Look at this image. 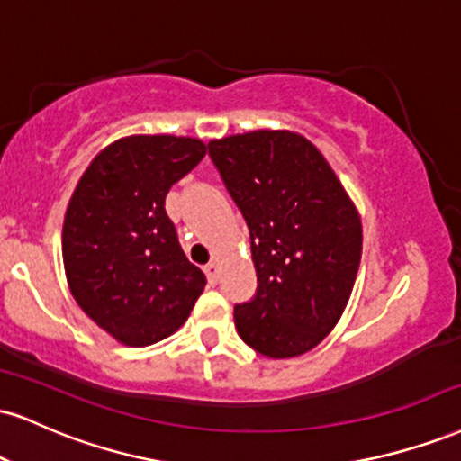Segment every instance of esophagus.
<instances>
[{
	"instance_id": "34e87169",
	"label": "esophagus",
	"mask_w": 461,
	"mask_h": 461,
	"mask_svg": "<svg viewBox=\"0 0 461 461\" xmlns=\"http://www.w3.org/2000/svg\"><path fill=\"white\" fill-rule=\"evenodd\" d=\"M203 273H206V276H208V284L216 285V281H219V264H216V262L206 264Z\"/></svg>"
}]
</instances>
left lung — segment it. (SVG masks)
Wrapping results in <instances>:
<instances>
[{"instance_id":"1","label":"left lung","mask_w":461,"mask_h":461,"mask_svg":"<svg viewBox=\"0 0 461 461\" xmlns=\"http://www.w3.org/2000/svg\"><path fill=\"white\" fill-rule=\"evenodd\" d=\"M208 154L251 234L258 290L234 307L238 335L270 358L301 357L339 321L363 230L335 171L304 137L253 131Z\"/></svg>"}]
</instances>
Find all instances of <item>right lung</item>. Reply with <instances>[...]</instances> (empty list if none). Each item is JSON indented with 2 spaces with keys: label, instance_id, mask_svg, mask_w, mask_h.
Segmentation results:
<instances>
[{
  "label": "right lung",
  "instance_id": "1",
  "mask_svg": "<svg viewBox=\"0 0 461 461\" xmlns=\"http://www.w3.org/2000/svg\"><path fill=\"white\" fill-rule=\"evenodd\" d=\"M206 149L191 137H124L92 160L72 193L62 230L68 287L87 318L124 346L169 337L206 285L165 212L169 188Z\"/></svg>",
  "mask_w": 461,
  "mask_h": 461
}]
</instances>
